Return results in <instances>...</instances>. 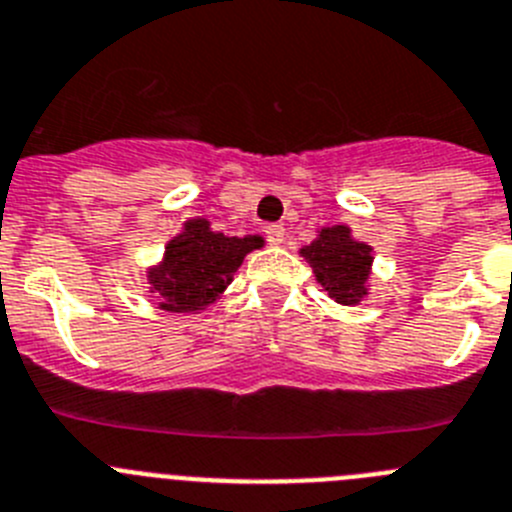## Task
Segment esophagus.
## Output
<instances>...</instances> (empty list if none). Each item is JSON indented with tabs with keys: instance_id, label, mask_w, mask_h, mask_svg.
<instances>
[{
	"instance_id": "esophagus-1",
	"label": "esophagus",
	"mask_w": 512,
	"mask_h": 512,
	"mask_svg": "<svg viewBox=\"0 0 512 512\" xmlns=\"http://www.w3.org/2000/svg\"><path fill=\"white\" fill-rule=\"evenodd\" d=\"M265 237H267V242H270V245L278 247V245H283V242H285V229L280 227V224H270V227H265Z\"/></svg>"
}]
</instances>
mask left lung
Returning <instances> with one entry per match:
<instances>
[{"instance_id":"obj_1","label":"left lung","mask_w":512,"mask_h":512,"mask_svg":"<svg viewBox=\"0 0 512 512\" xmlns=\"http://www.w3.org/2000/svg\"><path fill=\"white\" fill-rule=\"evenodd\" d=\"M301 255L313 267L321 288L342 306H357L367 296V278L372 270V247L352 237L344 224L324 227Z\"/></svg>"}]
</instances>
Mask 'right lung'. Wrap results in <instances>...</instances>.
<instances>
[{"mask_svg":"<svg viewBox=\"0 0 512 512\" xmlns=\"http://www.w3.org/2000/svg\"><path fill=\"white\" fill-rule=\"evenodd\" d=\"M262 247V237H227L214 232L206 219H188L183 232L165 245L158 265L147 270L150 293L158 306L173 313H199L222 296L234 273L252 250Z\"/></svg>","mask_w":512,"mask_h":512,"instance_id":"1","label":"right lung"}]
</instances>
